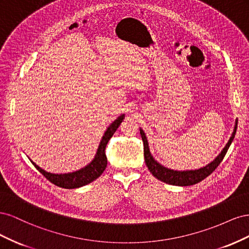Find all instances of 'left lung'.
<instances>
[{
	"mask_svg": "<svg viewBox=\"0 0 249 249\" xmlns=\"http://www.w3.org/2000/svg\"><path fill=\"white\" fill-rule=\"evenodd\" d=\"M237 124H238V119H236L235 126H233V132L231 134V136L229 142L227 143V145H225L224 148L221 150V153L218 155L212 162L206 165V166H203L198 169H191V170L170 169V168L163 166V165L160 164L159 162H157L154 159L152 154H150L146 135H145L144 131L140 129L141 138L143 141V148H144V159H145L146 166H147L148 170L150 171V173H152L155 178H157L158 179H160V180H162V182L166 183V184L173 185V186H182V187L197 184V183L201 182L202 179H205L207 177H209L223 160V158H224L225 154H227L230 145L231 144L233 137H235V134L237 131Z\"/></svg>",
	"mask_w": 249,
	"mask_h": 249,
	"instance_id": "left-lung-1",
	"label": "left lung"
}]
</instances>
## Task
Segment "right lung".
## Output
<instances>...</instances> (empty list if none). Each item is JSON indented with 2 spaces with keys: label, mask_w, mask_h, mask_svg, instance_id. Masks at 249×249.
Segmentation results:
<instances>
[{
  "label": "right lung",
  "mask_w": 249,
  "mask_h": 249,
  "mask_svg": "<svg viewBox=\"0 0 249 249\" xmlns=\"http://www.w3.org/2000/svg\"><path fill=\"white\" fill-rule=\"evenodd\" d=\"M124 118V114L119 115L114 122L107 127V130L104 133V136L102 137L100 145L97 147L93 160L89 164H87L85 167H83L79 170L67 173H51L40 168L38 165H36L31 159H30V161L34 165L35 168L40 173H42L51 183L58 187L65 188V189H74V188L85 186L89 183L93 182V180L99 178L104 172V170L106 169L107 157L105 155V149H106L107 143L113 136V134H114L115 131L118 129L119 124L123 123Z\"/></svg>",
  "instance_id": "1"
}]
</instances>
